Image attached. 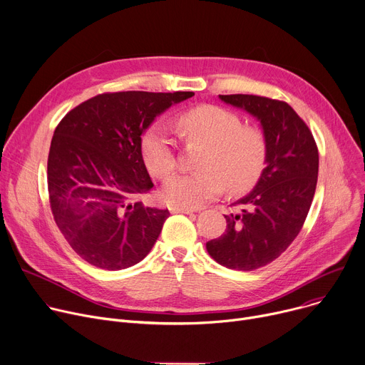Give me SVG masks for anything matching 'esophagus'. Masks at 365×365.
<instances>
[{"instance_id": "1", "label": "esophagus", "mask_w": 365, "mask_h": 365, "mask_svg": "<svg viewBox=\"0 0 365 365\" xmlns=\"http://www.w3.org/2000/svg\"><path fill=\"white\" fill-rule=\"evenodd\" d=\"M172 214H192L195 212V210H189V208H179V207H170L169 208Z\"/></svg>"}]
</instances>
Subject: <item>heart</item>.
I'll return each mask as SVG.
<instances>
[{
  "instance_id": "obj_1",
  "label": "heart",
  "mask_w": 365,
  "mask_h": 365,
  "mask_svg": "<svg viewBox=\"0 0 365 365\" xmlns=\"http://www.w3.org/2000/svg\"><path fill=\"white\" fill-rule=\"evenodd\" d=\"M178 129L189 145H202L197 154L200 170L170 178L163 187V200L172 207L200 208L217 197L224 187L240 195L263 176L269 160V141L259 126L245 125L228 109L204 105L182 112ZM147 169L157 179H168L178 165L175 141L163 125L150 126L141 140Z\"/></svg>"
}]
</instances>
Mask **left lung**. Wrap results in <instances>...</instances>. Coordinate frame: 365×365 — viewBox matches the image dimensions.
Listing matches in <instances>:
<instances>
[{"label":"left lung","mask_w":365,"mask_h":365,"mask_svg":"<svg viewBox=\"0 0 365 365\" xmlns=\"http://www.w3.org/2000/svg\"><path fill=\"white\" fill-rule=\"evenodd\" d=\"M225 103L256 116L269 141L267 170L255 189L224 215L225 233L207 243L222 267L253 271L279 257L300 233L314 196L319 150L312 130L282 101L253 94H220Z\"/></svg>","instance_id":"1"}]
</instances>
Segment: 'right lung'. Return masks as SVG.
Here are the masks:
<instances>
[{
  "mask_svg": "<svg viewBox=\"0 0 365 365\" xmlns=\"http://www.w3.org/2000/svg\"><path fill=\"white\" fill-rule=\"evenodd\" d=\"M193 94L102 93L55 128L48 155L51 211L65 240L93 267L125 269L153 249L170 212L140 201L154 186L141 134L157 115Z\"/></svg>",
  "mask_w": 365,
  "mask_h": 365,
  "instance_id": "1",
  "label": "right lung"
}]
</instances>
